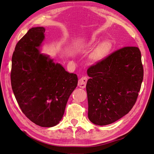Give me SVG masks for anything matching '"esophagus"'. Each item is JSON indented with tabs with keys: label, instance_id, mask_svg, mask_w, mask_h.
<instances>
[{
	"label": "esophagus",
	"instance_id": "1",
	"mask_svg": "<svg viewBox=\"0 0 154 154\" xmlns=\"http://www.w3.org/2000/svg\"><path fill=\"white\" fill-rule=\"evenodd\" d=\"M87 81V77H82V78H80L79 80L78 86L80 88H85V86H86Z\"/></svg>",
	"mask_w": 154,
	"mask_h": 154
}]
</instances>
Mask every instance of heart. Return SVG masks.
I'll list each match as a JSON object with an SVG mask.
<instances>
[{
  "label": "heart",
  "instance_id": "b5f03b06",
  "mask_svg": "<svg viewBox=\"0 0 154 154\" xmlns=\"http://www.w3.org/2000/svg\"><path fill=\"white\" fill-rule=\"evenodd\" d=\"M97 41L94 39L91 40L89 42H88L86 47H88L91 46H94ZM111 49V45L110 44L107 42L105 41L102 42L96 48V49L94 51V52L92 53L91 55V59L93 62H98L103 59H104L108 55Z\"/></svg>",
  "mask_w": 154,
  "mask_h": 154
}]
</instances>
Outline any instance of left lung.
<instances>
[{
    "label": "left lung",
    "mask_w": 154,
    "mask_h": 154,
    "mask_svg": "<svg viewBox=\"0 0 154 154\" xmlns=\"http://www.w3.org/2000/svg\"><path fill=\"white\" fill-rule=\"evenodd\" d=\"M88 117L98 125L116 122L135 105L143 77L141 52L127 46L113 52L87 70Z\"/></svg>",
    "instance_id": "8db88e82"
}]
</instances>
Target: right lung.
<instances>
[{"mask_svg":"<svg viewBox=\"0 0 154 154\" xmlns=\"http://www.w3.org/2000/svg\"><path fill=\"white\" fill-rule=\"evenodd\" d=\"M45 30L42 27L32 28L16 44L11 79L24 115L36 125L51 127L61 120L78 79L60 63L39 53Z\"/></svg>","mask_w":154,"mask_h":154,"instance_id":"right-lung-1","label":"right lung"}]
</instances>
